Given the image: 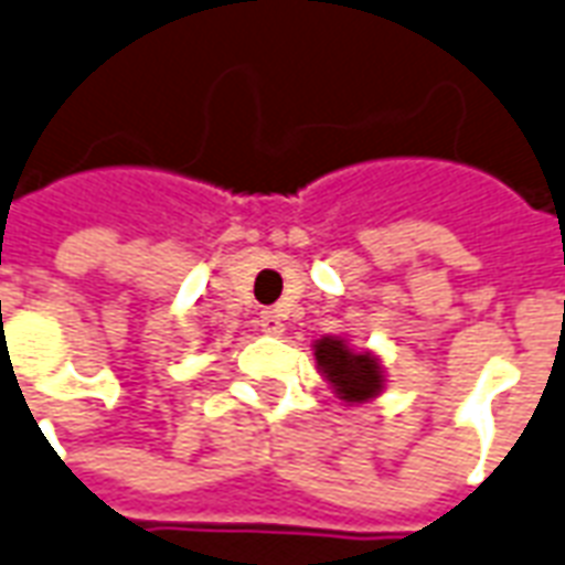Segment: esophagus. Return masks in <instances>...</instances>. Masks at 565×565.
Segmentation results:
<instances>
[{
    "instance_id": "34e87169",
    "label": "esophagus",
    "mask_w": 565,
    "mask_h": 565,
    "mask_svg": "<svg viewBox=\"0 0 565 565\" xmlns=\"http://www.w3.org/2000/svg\"><path fill=\"white\" fill-rule=\"evenodd\" d=\"M260 329L266 332V335H281V332H284L281 315H278V311H263Z\"/></svg>"
}]
</instances>
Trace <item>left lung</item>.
<instances>
[{"mask_svg": "<svg viewBox=\"0 0 565 565\" xmlns=\"http://www.w3.org/2000/svg\"><path fill=\"white\" fill-rule=\"evenodd\" d=\"M315 356L326 380L335 386L338 398H344L347 404H362L383 392V367L377 356L350 350L344 338H320Z\"/></svg>", "mask_w": 565, "mask_h": 565, "instance_id": "obj_1", "label": "left lung"}]
</instances>
